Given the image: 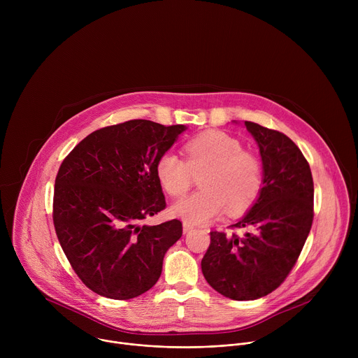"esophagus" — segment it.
I'll list each match as a JSON object with an SVG mask.
<instances>
[{
	"label": "esophagus",
	"mask_w": 358,
	"mask_h": 358,
	"mask_svg": "<svg viewBox=\"0 0 358 358\" xmlns=\"http://www.w3.org/2000/svg\"><path fill=\"white\" fill-rule=\"evenodd\" d=\"M192 229H194V227H192L191 224H188V222H185V221L182 222V232H184V234H188V232L192 231Z\"/></svg>",
	"instance_id": "obj_1"
}]
</instances>
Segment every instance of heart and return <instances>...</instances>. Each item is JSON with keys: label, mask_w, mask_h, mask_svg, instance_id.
Returning <instances> with one entry per match:
<instances>
[{"label": "heart", "mask_w": 358, "mask_h": 358, "mask_svg": "<svg viewBox=\"0 0 358 358\" xmlns=\"http://www.w3.org/2000/svg\"><path fill=\"white\" fill-rule=\"evenodd\" d=\"M187 162L174 152H164L156 163V176L171 196L184 195L200 176L201 191L173 206L174 215L188 224H206L221 217L245 213L258 199L264 185L261 160L242 150L238 138L220 130H210L185 144Z\"/></svg>", "instance_id": "heart-1"}]
</instances>
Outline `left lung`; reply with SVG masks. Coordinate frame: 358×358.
<instances>
[{
	"instance_id": "obj_1",
	"label": "left lung",
	"mask_w": 358,
	"mask_h": 358,
	"mask_svg": "<svg viewBox=\"0 0 358 358\" xmlns=\"http://www.w3.org/2000/svg\"><path fill=\"white\" fill-rule=\"evenodd\" d=\"M259 145L264 185L246 215L231 228L211 231L201 261L203 278L232 300H255L278 289L293 269L313 222V177L308 160L283 133L245 122Z\"/></svg>"
}]
</instances>
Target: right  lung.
Wrapping results in <instances>:
<instances>
[{
  "label": "right lung",
  "instance_id": "obj_1",
  "mask_svg": "<svg viewBox=\"0 0 358 358\" xmlns=\"http://www.w3.org/2000/svg\"><path fill=\"white\" fill-rule=\"evenodd\" d=\"M185 129L141 119L108 126L85 137L62 162L54 225L71 266L94 293L127 300L157 283L182 224L141 221L166 208L156 163Z\"/></svg>",
  "mask_w": 358,
  "mask_h": 358
}]
</instances>
